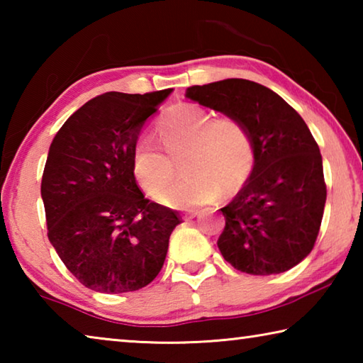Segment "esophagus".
Listing matches in <instances>:
<instances>
[{"instance_id":"esophagus-1","label":"esophagus","mask_w":363,"mask_h":363,"mask_svg":"<svg viewBox=\"0 0 363 363\" xmlns=\"http://www.w3.org/2000/svg\"><path fill=\"white\" fill-rule=\"evenodd\" d=\"M196 214H199V210H195V208H190V210L182 213V218L184 219H192V218L196 216Z\"/></svg>"}]
</instances>
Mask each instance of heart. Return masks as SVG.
<instances>
[{
    "instance_id": "obj_1",
    "label": "heart",
    "mask_w": 363,
    "mask_h": 363,
    "mask_svg": "<svg viewBox=\"0 0 363 363\" xmlns=\"http://www.w3.org/2000/svg\"><path fill=\"white\" fill-rule=\"evenodd\" d=\"M163 145L140 134L133 150L134 176L147 195L157 199L175 177L174 159L184 157L189 174L162 196L167 205L187 208L201 205L243 187L255 167V143L235 116L214 118L195 104H179L158 123Z\"/></svg>"
}]
</instances>
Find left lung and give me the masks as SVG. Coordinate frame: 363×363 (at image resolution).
Instances as JSON below:
<instances>
[{"instance_id": "obj_1", "label": "left lung", "mask_w": 363, "mask_h": 363, "mask_svg": "<svg viewBox=\"0 0 363 363\" xmlns=\"http://www.w3.org/2000/svg\"><path fill=\"white\" fill-rule=\"evenodd\" d=\"M189 99L245 123L255 143V167L229 205L218 238L224 259L251 275L280 274L314 248L327 184L322 155L290 104L242 78L190 86Z\"/></svg>"}]
</instances>
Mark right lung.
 Here are the masks:
<instances>
[{"instance_id":"1","label":"right lung","mask_w":363,"mask_h":363,"mask_svg":"<svg viewBox=\"0 0 363 363\" xmlns=\"http://www.w3.org/2000/svg\"><path fill=\"white\" fill-rule=\"evenodd\" d=\"M171 89L106 93L57 131L43 171L48 238L79 284L101 293L140 290L157 277L179 213L145 199L133 150Z\"/></svg>"}]
</instances>
